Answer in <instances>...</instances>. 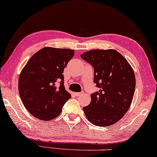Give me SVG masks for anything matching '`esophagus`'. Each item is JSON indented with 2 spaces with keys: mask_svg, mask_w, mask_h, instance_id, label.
<instances>
[{
  "mask_svg": "<svg viewBox=\"0 0 157 157\" xmlns=\"http://www.w3.org/2000/svg\"><path fill=\"white\" fill-rule=\"evenodd\" d=\"M82 92H80V93H79V92H77V93H75V95L76 96H80V95H82Z\"/></svg>",
  "mask_w": 157,
  "mask_h": 157,
  "instance_id": "obj_1",
  "label": "esophagus"
}]
</instances>
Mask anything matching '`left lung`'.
<instances>
[{
  "instance_id": "obj_1",
  "label": "left lung",
  "mask_w": 157,
  "mask_h": 157,
  "mask_svg": "<svg viewBox=\"0 0 157 157\" xmlns=\"http://www.w3.org/2000/svg\"><path fill=\"white\" fill-rule=\"evenodd\" d=\"M81 58L94 69V83L98 91L83 107L88 120L96 126L112 125L128 112L136 89V77L128 61L114 49H93Z\"/></svg>"
}]
</instances>
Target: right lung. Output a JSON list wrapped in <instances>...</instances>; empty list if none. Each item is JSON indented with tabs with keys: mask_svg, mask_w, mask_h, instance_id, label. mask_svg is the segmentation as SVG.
<instances>
[{
	"mask_svg": "<svg viewBox=\"0 0 157 157\" xmlns=\"http://www.w3.org/2000/svg\"><path fill=\"white\" fill-rule=\"evenodd\" d=\"M74 54L72 49L43 48L29 59L21 70L19 96L35 117L41 120L56 117L71 98L65 90L63 73Z\"/></svg>",
	"mask_w": 157,
	"mask_h": 157,
	"instance_id": "right-lung-1",
	"label": "right lung"
}]
</instances>
